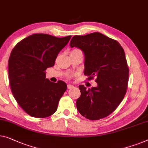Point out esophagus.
I'll return each instance as SVG.
<instances>
[{
	"label": "esophagus",
	"mask_w": 148,
	"mask_h": 148,
	"mask_svg": "<svg viewBox=\"0 0 148 148\" xmlns=\"http://www.w3.org/2000/svg\"><path fill=\"white\" fill-rule=\"evenodd\" d=\"M74 86L73 85H71V84H68L67 85V88L68 89H71V88H73V87Z\"/></svg>",
	"instance_id": "obj_1"
}]
</instances>
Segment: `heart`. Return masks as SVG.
<instances>
[{
    "label": "heart",
    "instance_id": "1",
    "mask_svg": "<svg viewBox=\"0 0 148 148\" xmlns=\"http://www.w3.org/2000/svg\"><path fill=\"white\" fill-rule=\"evenodd\" d=\"M73 51H75V50H73ZM68 77H71V75H68Z\"/></svg>",
    "mask_w": 148,
    "mask_h": 148
}]
</instances>
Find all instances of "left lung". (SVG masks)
<instances>
[{
    "label": "left lung",
    "instance_id": "8db88e82",
    "mask_svg": "<svg viewBox=\"0 0 148 148\" xmlns=\"http://www.w3.org/2000/svg\"><path fill=\"white\" fill-rule=\"evenodd\" d=\"M71 47L85 54L84 74L95 78L97 86L87 89L80 85L81 96L76 102L80 114L90 120L104 118L113 112L123 99L129 80L125 52L117 40L100 33L75 35Z\"/></svg>",
    "mask_w": 148,
    "mask_h": 148
}]
</instances>
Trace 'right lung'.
Listing matches in <instances>:
<instances>
[{
  "label": "right lung",
  "mask_w": 148,
  "mask_h": 148,
  "mask_svg": "<svg viewBox=\"0 0 148 148\" xmlns=\"http://www.w3.org/2000/svg\"><path fill=\"white\" fill-rule=\"evenodd\" d=\"M71 37L33 34L18 42L11 51L8 60L10 89L21 108L32 117H47L57 110L67 84L63 81L51 82L45 78V71L54 66Z\"/></svg>",
  "instance_id": "1"
}]
</instances>
